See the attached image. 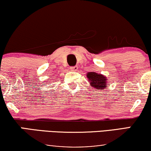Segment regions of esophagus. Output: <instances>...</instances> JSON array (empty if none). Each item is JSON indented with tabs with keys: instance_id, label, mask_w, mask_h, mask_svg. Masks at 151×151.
Masks as SVG:
<instances>
[{
	"instance_id": "1",
	"label": "esophagus",
	"mask_w": 151,
	"mask_h": 151,
	"mask_svg": "<svg viewBox=\"0 0 151 151\" xmlns=\"http://www.w3.org/2000/svg\"><path fill=\"white\" fill-rule=\"evenodd\" d=\"M78 69V67L77 66H74V67H70V70L71 71H76Z\"/></svg>"
}]
</instances>
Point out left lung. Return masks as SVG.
<instances>
[{
  "mask_svg": "<svg viewBox=\"0 0 151 151\" xmlns=\"http://www.w3.org/2000/svg\"><path fill=\"white\" fill-rule=\"evenodd\" d=\"M88 81L90 85L93 86L95 89L103 90L107 86L108 79L102 74L96 73V72H88L86 74Z\"/></svg>",
  "mask_w": 151,
  "mask_h": 151,
  "instance_id": "obj_1",
  "label": "left lung"
}]
</instances>
